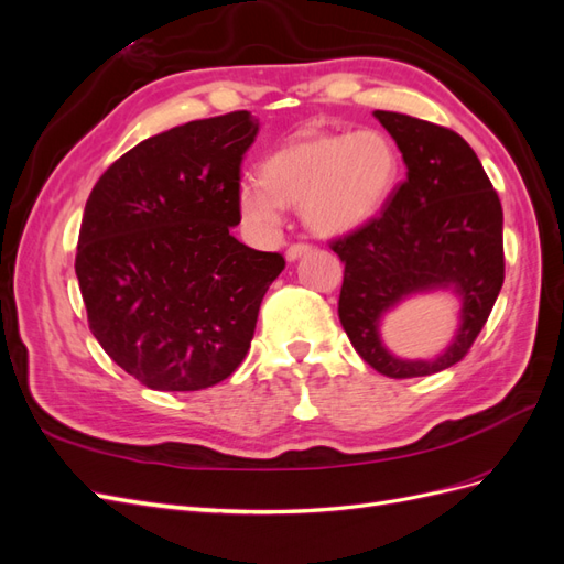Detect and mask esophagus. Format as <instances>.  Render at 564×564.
Returning a JSON list of instances; mask_svg holds the SVG:
<instances>
[{
  "instance_id": "34e87169",
  "label": "esophagus",
  "mask_w": 564,
  "mask_h": 564,
  "mask_svg": "<svg viewBox=\"0 0 564 564\" xmlns=\"http://www.w3.org/2000/svg\"><path fill=\"white\" fill-rule=\"evenodd\" d=\"M308 251H313V247H311V245L296 242V245H292V247L286 249V261H296V259H301V256H305Z\"/></svg>"
}]
</instances>
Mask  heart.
Listing matches in <instances>:
<instances>
[{
	"mask_svg": "<svg viewBox=\"0 0 564 564\" xmlns=\"http://www.w3.org/2000/svg\"><path fill=\"white\" fill-rule=\"evenodd\" d=\"M398 176V150L377 129L303 133L270 152L261 183H242L237 202L253 226H275L282 204H301L313 230L346 232L383 209Z\"/></svg>",
	"mask_w": 564,
	"mask_h": 564,
	"instance_id": "b5f03b06",
	"label": "heart"
}]
</instances>
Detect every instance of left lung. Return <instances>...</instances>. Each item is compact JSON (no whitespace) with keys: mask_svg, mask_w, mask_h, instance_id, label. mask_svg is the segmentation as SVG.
Returning <instances> with one entry per match:
<instances>
[{"mask_svg":"<svg viewBox=\"0 0 564 564\" xmlns=\"http://www.w3.org/2000/svg\"><path fill=\"white\" fill-rule=\"evenodd\" d=\"M395 139L406 178L367 224L329 242L344 263L338 319L362 360L390 379L431 377L464 360L503 284V212L473 148L447 127L373 112ZM435 285L465 296L455 344L433 364H404L378 340V317Z\"/></svg>","mask_w":564,"mask_h":564,"instance_id":"obj_1","label":"left lung"}]
</instances>
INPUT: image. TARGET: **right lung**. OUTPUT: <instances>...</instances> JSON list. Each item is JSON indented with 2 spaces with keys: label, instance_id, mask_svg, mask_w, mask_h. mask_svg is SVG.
I'll list each match as a JSON object with an SVG mask.
<instances>
[{
  "label": "right lung",
  "instance_id": "add662e5",
  "mask_svg": "<svg viewBox=\"0 0 564 564\" xmlns=\"http://www.w3.org/2000/svg\"><path fill=\"white\" fill-rule=\"evenodd\" d=\"M247 110L195 119L139 143L84 207L75 272L89 329L115 365L152 390H202L240 367L278 251L237 242Z\"/></svg>",
  "mask_w": 564,
  "mask_h": 564
}]
</instances>
